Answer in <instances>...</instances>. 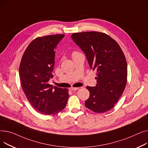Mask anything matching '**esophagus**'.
I'll return each mask as SVG.
<instances>
[{
    "label": "esophagus",
    "instance_id": "obj_1",
    "mask_svg": "<svg viewBox=\"0 0 148 148\" xmlns=\"http://www.w3.org/2000/svg\"><path fill=\"white\" fill-rule=\"evenodd\" d=\"M78 89H79V88H73V87H72V88H69V90H70L71 91H76Z\"/></svg>",
    "mask_w": 148,
    "mask_h": 148
}]
</instances>
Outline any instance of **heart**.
<instances>
[{
	"instance_id": "heart-1",
	"label": "heart",
	"mask_w": 148,
	"mask_h": 148,
	"mask_svg": "<svg viewBox=\"0 0 148 148\" xmlns=\"http://www.w3.org/2000/svg\"><path fill=\"white\" fill-rule=\"evenodd\" d=\"M79 54V53H76V52H75V53H74L73 54V55H75V54Z\"/></svg>"
}]
</instances>
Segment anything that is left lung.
<instances>
[{
    "instance_id": "1",
    "label": "left lung",
    "mask_w": 148,
    "mask_h": 148,
    "mask_svg": "<svg viewBox=\"0 0 148 148\" xmlns=\"http://www.w3.org/2000/svg\"><path fill=\"white\" fill-rule=\"evenodd\" d=\"M86 56L91 69L97 72L95 86H86L90 97L85 106L96 113L112 109L123 94L127 84V64L118 43L98 32L76 33L71 36Z\"/></svg>"
}]
</instances>
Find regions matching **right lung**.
<instances>
[{"label":"right lung","mask_w":148,"mask_h":148,"mask_svg":"<svg viewBox=\"0 0 148 148\" xmlns=\"http://www.w3.org/2000/svg\"><path fill=\"white\" fill-rule=\"evenodd\" d=\"M64 34L39 37L26 48L20 65L23 91L33 108L45 115H54L64 109L69 99L67 88L48 84L53 75L55 48Z\"/></svg>","instance_id":"obj_1"}]
</instances>
